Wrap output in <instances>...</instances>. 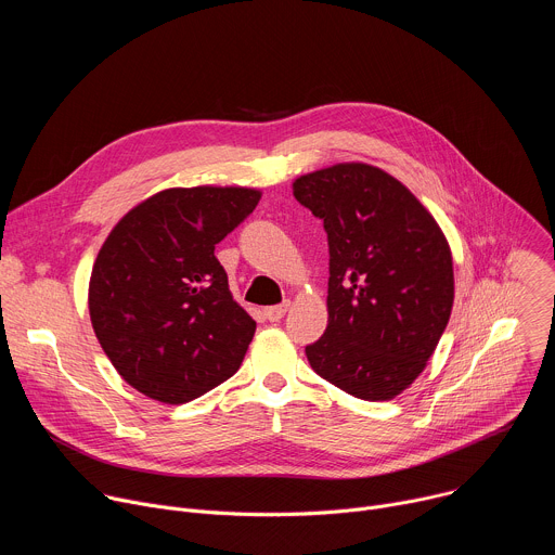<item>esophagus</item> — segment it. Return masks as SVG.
Returning <instances> with one entry per match:
<instances>
[{
    "label": "esophagus",
    "mask_w": 555,
    "mask_h": 555,
    "mask_svg": "<svg viewBox=\"0 0 555 555\" xmlns=\"http://www.w3.org/2000/svg\"><path fill=\"white\" fill-rule=\"evenodd\" d=\"M289 309V302H283V305H274V307H266V319L270 321V323H279L283 315H285V311Z\"/></svg>",
    "instance_id": "esophagus-1"
}]
</instances>
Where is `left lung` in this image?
<instances>
[{"label": "left lung", "mask_w": 555, "mask_h": 555, "mask_svg": "<svg viewBox=\"0 0 555 555\" xmlns=\"http://www.w3.org/2000/svg\"><path fill=\"white\" fill-rule=\"evenodd\" d=\"M292 189L330 242V321L307 360L353 398L392 400L426 369L450 321L446 234L400 180L364 163L300 176Z\"/></svg>", "instance_id": "8db88e82"}]
</instances>
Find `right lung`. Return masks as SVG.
Returning <instances> with one entry per match:
<instances>
[{
	"mask_svg": "<svg viewBox=\"0 0 555 555\" xmlns=\"http://www.w3.org/2000/svg\"><path fill=\"white\" fill-rule=\"evenodd\" d=\"M259 199L246 186L167 189L107 234L90 319L114 369L146 398L184 404L242 366L257 323L232 298L215 246Z\"/></svg>",
	"mask_w": 555,
	"mask_h": 555,
	"instance_id": "add662e5",
	"label": "right lung"
}]
</instances>
